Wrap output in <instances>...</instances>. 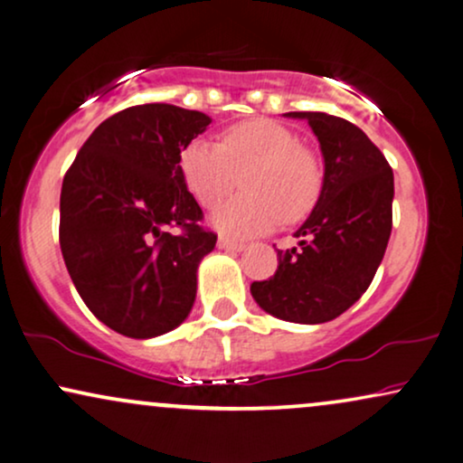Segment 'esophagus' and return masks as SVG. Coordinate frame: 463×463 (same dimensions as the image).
<instances>
[{
    "label": "esophagus",
    "instance_id": "34e87169",
    "mask_svg": "<svg viewBox=\"0 0 463 463\" xmlns=\"http://www.w3.org/2000/svg\"><path fill=\"white\" fill-rule=\"evenodd\" d=\"M217 246H220L222 250H228V252H241V250L246 248V243L235 241V239H228V237H220Z\"/></svg>",
    "mask_w": 463,
    "mask_h": 463
}]
</instances>
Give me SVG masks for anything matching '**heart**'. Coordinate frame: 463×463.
<instances>
[{"mask_svg": "<svg viewBox=\"0 0 463 463\" xmlns=\"http://www.w3.org/2000/svg\"><path fill=\"white\" fill-rule=\"evenodd\" d=\"M183 183L196 203L213 209L241 176V196L211 215L224 235H263L282 220L298 222L319 200L321 161L299 144L298 133L269 118L237 122L222 133L220 144L194 140L178 157Z\"/></svg>", "mask_w": 463, "mask_h": 463, "instance_id": "obj_1", "label": "heart"}]
</instances>
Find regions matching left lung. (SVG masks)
I'll return each mask as SVG.
<instances>
[{
	"mask_svg": "<svg viewBox=\"0 0 463 463\" xmlns=\"http://www.w3.org/2000/svg\"><path fill=\"white\" fill-rule=\"evenodd\" d=\"M308 120L326 175L317 207L295 232L299 248L278 250V269L250 291L265 313L293 323H326L369 288L392 231V168L366 133L323 111H288Z\"/></svg>",
	"mask_w": 463,
	"mask_h": 463,
	"instance_id": "left-lung-1",
	"label": "left lung"
}]
</instances>
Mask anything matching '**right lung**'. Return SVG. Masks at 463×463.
Masks as SVG:
<instances>
[{"instance_id": "obj_1", "label": "right lung", "mask_w": 463, "mask_h": 463, "mask_svg": "<svg viewBox=\"0 0 463 463\" xmlns=\"http://www.w3.org/2000/svg\"><path fill=\"white\" fill-rule=\"evenodd\" d=\"M211 118L168 103L133 105L83 142L60 194V248L90 313L129 338L185 321L198 263L217 235L178 170L181 150ZM178 227V233H170Z\"/></svg>"}]
</instances>
